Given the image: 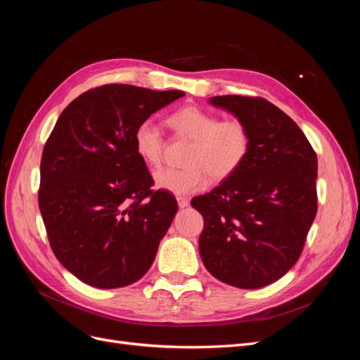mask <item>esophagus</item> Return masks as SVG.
<instances>
[{"mask_svg":"<svg viewBox=\"0 0 360 360\" xmlns=\"http://www.w3.org/2000/svg\"><path fill=\"white\" fill-rule=\"evenodd\" d=\"M177 202H179L180 209H184V207L189 205V200L184 198V197H177Z\"/></svg>","mask_w":360,"mask_h":360,"instance_id":"obj_1","label":"esophagus"}]
</instances>
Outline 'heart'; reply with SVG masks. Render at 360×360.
Here are the masks:
<instances>
[{
	"label": "heart",
	"mask_w": 360,
	"mask_h": 360,
	"mask_svg": "<svg viewBox=\"0 0 360 360\" xmlns=\"http://www.w3.org/2000/svg\"><path fill=\"white\" fill-rule=\"evenodd\" d=\"M177 135L192 141L186 168H163L155 174L159 189L179 197L202 191L210 176L225 180L242 168L250 151V130L238 118H221L217 114L188 105L168 117ZM134 148L139 159L156 168L163 160L165 139L153 120H143L134 132Z\"/></svg>",
	"instance_id": "heart-1"
}]
</instances>
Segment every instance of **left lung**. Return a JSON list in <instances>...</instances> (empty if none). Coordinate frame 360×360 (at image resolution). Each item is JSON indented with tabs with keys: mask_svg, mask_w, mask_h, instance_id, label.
<instances>
[{
	"mask_svg": "<svg viewBox=\"0 0 360 360\" xmlns=\"http://www.w3.org/2000/svg\"><path fill=\"white\" fill-rule=\"evenodd\" d=\"M250 130V151L231 177L191 204L204 217L205 269L238 288H259L296 264L317 214V155L300 127L263 97L214 96Z\"/></svg>",
	"mask_w": 360,
	"mask_h": 360,
	"instance_id": "8db88e82",
	"label": "left lung"
}]
</instances>
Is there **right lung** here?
I'll use <instances>...</instances> for the list:
<instances>
[{
    "label": "right lung",
    "instance_id": "right-lung-1",
    "mask_svg": "<svg viewBox=\"0 0 360 360\" xmlns=\"http://www.w3.org/2000/svg\"><path fill=\"white\" fill-rule=\"evenodd\" d=\"M183 96L106 84L58 117L41 153L39 207L52 252L85 284L126 287L153 264L179 205L169 192L151 191L134 132Z\"/></svg>",
    "mask_w": 360,
    "mask_h": 360
}]
</instances>
